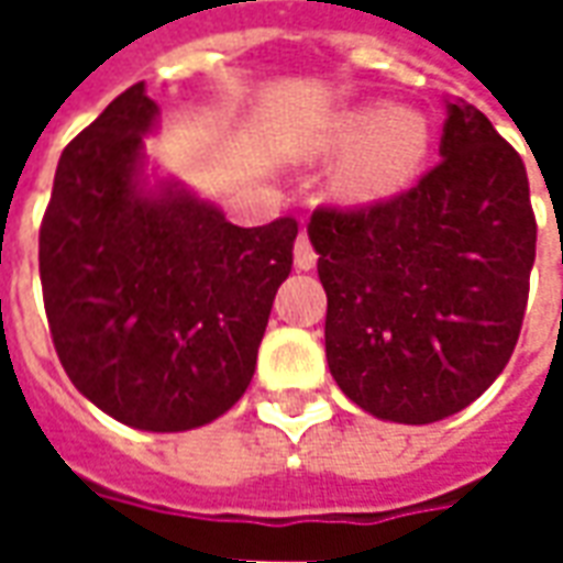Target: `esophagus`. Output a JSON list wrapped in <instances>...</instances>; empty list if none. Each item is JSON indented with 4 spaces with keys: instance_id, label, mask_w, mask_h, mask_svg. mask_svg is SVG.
I'll use <instances>...</instances> for the list:
<instances>
[{
    "instance_id": "34e87169",
    "label": "esophagus",
    "mask_w": 563,
    "mask_h": 563,
    "mask_svg": "<svg viewBox=\"0 0 563 563\" xmlns=\"http://www.w3.org/2000/svg\"><path fill=\"white\" fill-rule=\"evenodd\" d=\"M295 268L298 271H310L317 268V250L310 246V238L305 232L295 238Z\"/></svg>"
}]
</instances>
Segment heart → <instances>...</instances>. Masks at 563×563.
Returning <instances> with one entry per match:
<instances>
[{
    "mask_svg": "<svg viewBox=\"0 0 563 563\" xmlns=\"http://www.w3.org/2000/svg\"><path fill=\"white\" fill-rule=\"evenodd\" d=\"M431 147V123L416 108L362 102L329 117L313 139L317 156H344L331 168V196L343 208H377L401 196Z\"/></svg>",
    "mask_w": 563,
    "mask_h": 563,
    "instance_id": "obj_1",
    "label": "heart"
}]
</instances>
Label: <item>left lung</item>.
<instances>
[{
  "label": "left lung",
  "mask_w": 563,
  "mask_h": 563,
  "mask_svg": "<svg viewBox=\"0 0 563 563\" xmlns=\"http://www.w3.org/2000/svg\"><path fill=\"white\" fill-rule=\"evenodd\" d=\"M334 383L383 422L459 413L519 341L537 222L525 162L483 111L446 99L440 165L391 201L317 210Z\"/></svg>",
  "instance_id": "obj_1"
}]
</instances>
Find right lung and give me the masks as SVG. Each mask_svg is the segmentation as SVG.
<instances>
[{"label": "right lung", "instance_id": "right-lung-1", "mask_svg": "<svg viewBox=\"0 0 563 563\" xmlns=\"http://www.w3.org/2000/svg\"><path fill=\"white\" fill-rule=\"evenodd\" d=\"M159 104L120 92L56 165L38 234L51 334L75 389L139 431H189L241 401L292 271V217L241 229L150 168Z\"/></svg>", "mask_w": 563, "mask_h": 563}]
</instances>
